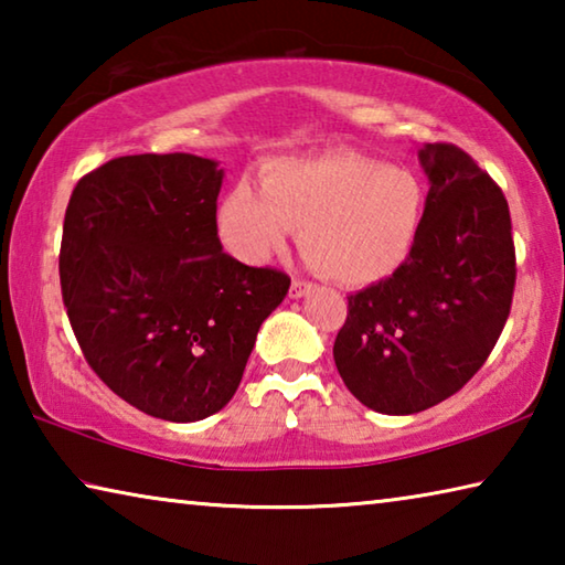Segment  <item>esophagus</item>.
Segmentation results:
<instances>
[{
	"mask_svg": "<svg viewBox=\"0 0 565 565\" xmlns=\"http://www.w3.org/2000/svg\"><path fill=\"white\" fill-rule=\"evenodd\" d=\"M311 291H313V284L301 281V279H294L291 281V289H289V296H291V299H301V296L311 294Z\"/></svg>",
	"mask_w": 565,
	"mask_h": 565,
	"instance_id": "1",
	"label": "esophagus"
}]
</instances>
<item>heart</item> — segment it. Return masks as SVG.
Returning <instances> with one entry per match:
<instances>
[{
    "label": "heart",
    "mask_w": 565,
    "mask_h": 565,
    "mask_svg": "<svg viewBox=\"0 0 565 565\" xmlns=\"http://www.w3.org/2000/svg\"><path fill=\"white\" fill-rule=\"evenodd\" d=\"M426 214V186L414 171L356 151L276 159L259 191L232 186L216 209L228 254L262 266L299 228L303 259L327 279L369 286L388 279L414 252Z\"/></svg>",
    "instance_id": "heart-1"
}]
</instances>
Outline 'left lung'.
Instances as JSON below:
<instances>
[{
	"label": "left lung",
	"mask_w": 565,
	"mask_h": 565,
	"mask_svg": "<svg viewBox=\"0 0 565 565\" xmlns=\"http://www.w3.org/2000/svg\"><path fill=\"white\" fill-rule=\"evenodd\" d=\"M431 189L406 264L349 296L333 361L363 406L408 416L463 388L511 313L515 248L499 184L454 145L418 149Z\"/></svg>",
	"instance_id": "1"
}]
</instances>
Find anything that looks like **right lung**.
<instances>
[{
  "instance_id": "right-lung-1",
  "label": "right lung",
  "mask_w": 565,
  "mask_h": 565,
  "mask_svg": "<svg viewBox=\"0 0 565 565\" xmlns=\"http://www.w3.org/2000/svg\"><path fill=\"white\" fill-rule=\"evenodd\" d=\"M224 169L194 154L111 159L74 186L60 279L89 366L145 414L191 424L242 384L256 333L291 279L222 252Z\"/></svg>"
}]
</instances>
